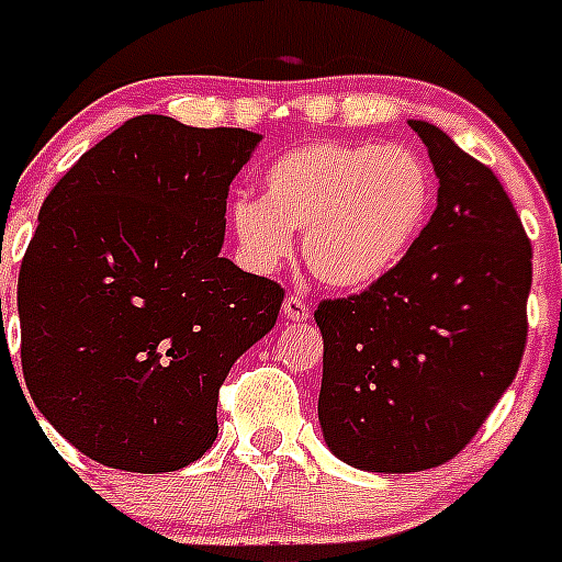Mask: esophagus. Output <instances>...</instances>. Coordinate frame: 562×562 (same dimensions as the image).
Instances as JSON below:
<instances>
[{"instance_id": "34e87169", "label": "esophagus", "mask_w": 562, "mask_h": 562, "mask_svg": "<svg viewBox=\"0 0 562 562\" xmlns=\"http://www.w3.org/2000/svg\"><path fill=\"white\" fill-rule=\"evenodd\" d=\"M284 317L286 321H295V324H301V321H306V317H310V304H306L301 295H290L284 301Z\"/></svg>"}]
</instances>
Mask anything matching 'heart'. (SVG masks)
<instances>
[{
    "label": "heart",
    "instance_id": "heart-1",
    "mask_svg": "<svg viewBox=\"0 0 562 562\" xmlns=\"http://www.w3.org/2000/svg\"><path fill=\"white\" fill-rule=\"evenodd\" d=\"M434 177L402 146L315 140L284 151L261 177V200H236L233 231L258 270L304 256L317 281L362 290L389 276L428 225Z\"/></svg>",
    "mask_w": 562,
    "mask_h": 562
}]
</instances>
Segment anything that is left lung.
Here are the masks:
<instances>
[{"label":"left lung","mask_w":562,"mask_h":562,"mask_svg":"<svg viewBox=\"0 0 562 562\" xmlns=\"http://www.w3.org/2000/svg\"><path fill=\"white\" fill-rule=\"evenodd\" d=\"M411 128L439 177L434 216L389 276L315 310L324 439L371 473L459 456L518 374L529 329L532 245L504 186L434 123Z\"/></svg>","instance_id":"8db88e82"}]
</instances>
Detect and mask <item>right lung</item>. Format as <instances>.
<instances>
[{"label":"right lung","mask_w":562,"mask_h":562,"mask_svg":"<svg viewBox=\"0 0 562 562\" xmlns=\"http://www.w3.org/2000/svg\"><path fill=\"white\" fill-rule=\"evenodd\" d=\"M258 140L140 114L44 200L19 270L24 382L98 464L202 459L227 371L276 326L284 286L220 256L227 191Z\"/></svg>","instance_id":"right-lung-1"}]
</instances>
